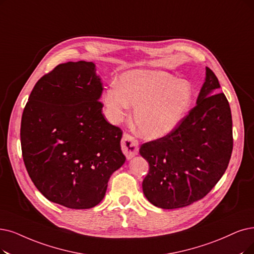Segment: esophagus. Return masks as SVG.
<instances>
[{
  "label": "esophagus",
  "mask_w": 254,
  "mask_h": 254,
  "mask_svg": "<svg viewBox=\"0 0 254 254\" xmlns=\"http://www.w3.org/2000/svg\"><path fill=\"white\" fill-rule=\"evenodd\" d=\"M121 147H122V151H123V153L126 155V157L130 159L137 154L138 141L131 134L124 133L123 137H122Z\"/></svg>",
  "instance_id": "34e87169"
}]
</instances>
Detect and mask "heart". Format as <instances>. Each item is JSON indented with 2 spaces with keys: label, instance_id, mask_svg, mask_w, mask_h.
<instances>
[{
  "label": "heart",
  "instance_id": "b5f03b06",
  "mask_svg": "<svg viewBox=\"0 0 254 254\" xmlns=\"http://www.w3.org/2000/svg\"><path fill=\"white\" fill-rule=\"evenodd\" d=\"M192 100L191 85L166 72L129 70L120 77V87L110 85L102 95L108 119L119 123L135 107L138 133L157 138L171 132L188 113Z\"/></svg>",
  "mask_w": 254,
  "mask_h": 254
}]
</instances>
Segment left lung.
<instances>
[{"instance_id":"left-lung-1","label":"left lung","mask_w":254,"mask_h":254,"mask_svg":"<svg viewBox=\"0 0 254 254\" xmlns=\"http://www.w3.org/2000/svg\"><path fill=\"white\" fill-rule=\"evenodd\" d=\"M219 88L217 76L206 67L197 105L171 132L140 146L149 164L143 191L155 206L173 209L194 203L225 173L233 147L232 119Z\"/></svg>"}]
</instances>
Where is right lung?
Segmentation results:
<instances>
[{
  "label": "right lung",
  "mask_w": 254,
  "mask_h": 254,
  "mask_svg": "<svg viewBox=\"0 0 254 254\" xmlns=\"http://www.w3.org/2000/svg\"><path fill=\"white\" fill-rule=\"evenodd\" d=\"M95 64H58L30 94L21 123L24 164L51 202L73 209L99 204L126 160L122 130L105 120Z\"/></svg>",
  "instance_id": "right-lung-1"
}]
</instances>
